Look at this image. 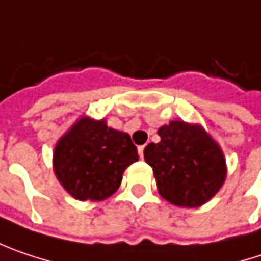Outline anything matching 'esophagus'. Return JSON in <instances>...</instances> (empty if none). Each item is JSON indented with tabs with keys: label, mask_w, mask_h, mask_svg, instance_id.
I'll return each mask as SVG.
<instances>
[{
	"label": "esophagus",
	"mask_w": 261,
	"mask_h": 261,
	"mask_svg": "<svg viewBox=\"0 0 261 261\" xmlns=\"http://www.w3.org/2000/svg\"><path fill=\"white\" fill-rule=\"evenodd\" d=\"M143 150H145V145L139 146V156H140L142 160H143V156H145V155H143Z\"/></svg>",
	"instance_id": "34e87169"
}]
</instances>
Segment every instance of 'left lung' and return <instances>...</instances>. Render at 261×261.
Wrapping results in <instances>:
<instances>
[{
    "instance_id": "left-lung-1",
    "label": "left lung",
    "mask_w": 261,
    "mask_h": 261,
    "mask_svg": "<svg viewBox=\"0 0 261 261\" xmlns=\"http://www.w3.org/2000/svg\"><path fill=\"white\" fill-rule=\"evenodd\" d=\"M160 143L145 147L162 198L177 207H199L211 199L226 178L222 149L202 127L173 121L158 130Z\"/></svg>"
}]
</instances>
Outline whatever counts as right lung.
<instances>
[{
    "mask_svg": "<svg viewBox=\"0 0 261 261\" xmlns=\"http://www.w3.org/2000/svg\"><path fill=\"white\" fill-rule=\"evenodd\" d=\"M54 173L80 201H101L119 188L125 168L139 160L127 133L109 128L105 119H80L56 145Z\"/></svg>",
    "mask_w": 261,
    "mask_h": 261,
    "instance_id": "right-lung-1",
    "label": "right lung"
}]
</instances>
